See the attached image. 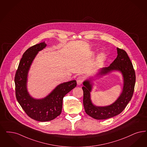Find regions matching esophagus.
<instances>
[{
    "label": "esophagus",
    "mask_w": 147,
    "mask_h": 147,
    "mask_svg": "<svg viewBox=\"0 0 147 147\" xmlns=\"http://www.w3.org/2000/svg\"><path fill=\"white\" fill-rule=\"evenodd\" d=\"M84 81V78L82 76H79L76 79V82L78 85H80Z\"/></svg>",
    "instance_id": "esophagus-1"
}]
</instances>
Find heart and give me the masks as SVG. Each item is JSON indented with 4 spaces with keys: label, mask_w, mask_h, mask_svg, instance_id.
I'll use <instances>...</instances> for the list:
<instances>
[{
    "label": "heart",
    "mask_w": 147,
    "mask_h": 147,
    "mask_svg": "<svg viewBox=\"0 0 147 147\" xmlns=\"http://www.w3.org/2000/svg\"><path fill=\"white\" fill-rule=\"evenodd\" d=\"M106 59V55L104 53H100L99 56L97 57V63L99 64L100 62H103Z\"/></svg>",
    "instance_id": "heart-1"
}]
</instances>
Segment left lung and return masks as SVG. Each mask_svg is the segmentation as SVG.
<instances>
[{
  "instance_id": "8db88e82",
  "label": "left lung",
  "mask_w": 147,
  "mask_h": 147,
  "mask_svg": "<svg viewBox=\"0 0 147 147\" xmlns=\"http://www.w3.org/2000/svg\"><path fill=\"white\" fill-rule=\"evenodd\" d=\"M117 58L108 67L100 69L96 77L103 76L113 71H120L123 78V88L117 100L109 106H96L91 100L90 92L92 90L93 79L89 78L83 82V105L86 113L97 120L114 117L123 112L134 94L136 82L135 71L129 57L125 51L117 48Z\"/></svg>"
}]
</instances>
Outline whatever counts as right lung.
I'll return each mask as SVG.
<instances>
[{
    "mask_svg": "<svg viewBox=\"0 0 147 147\" xmlns=\"http://www.w3.org/2000/svg\"><path fill=\"white\" fill-rule=\"evenodd\" d=\"M47 47L45 42L28 49L20 62L15 76V91L18 102L30 118L38 121L52 120L60 115L63 98L76 86V80L59 84L45 97L36 99L27 91V77L30 65L39 51Z\"/></svg>",
    "mask_w": 147,
    "mask_h": 147,
    "instance_id": "right-lung-1",
    "label": "right lung"
}]
</instances>
